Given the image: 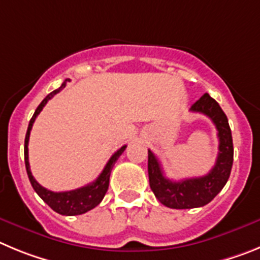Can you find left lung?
Wrapping results in <instances>:
<instances>
[{"label":"left lung","mask_w":260,"mask_h":260,"mask_svg":"<svg viewBox=\"0 0 260 260\" xmlns=\"http://www.w3.org/2000/svg\"><path fill=\"white\" fill-rule=\"evenodd\" d=\"M190 111L201 113L211 119L217 129L219 153L216 163L207 175L181 181H172L165 176L160 163L153 151H147V172L150 188L155 194L156 200L170 209H196L211 202L224 188L232 170V132L221 107L214 98L205 93L196 104L191 105Z\"/></svg>","instance_id":"left-lung-1"}]
</instances>
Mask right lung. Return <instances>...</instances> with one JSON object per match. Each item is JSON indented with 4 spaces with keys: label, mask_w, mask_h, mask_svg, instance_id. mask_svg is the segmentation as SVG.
Listing matches in <instances>:
<instances>
[{
    "label": "right lung",
    "mask_w": 260,
    "mask_h": 260,
    "mask_svg": "<svg viewBox=\"0 0 260 260\" xmlns=\"http://www.w3.org/2000/svg\"><path fill=\"white\" fill-rule=\"evenodd\" d=\"M67 81H70V79H66L58 89L53 90V92L49 93V94L44 98L43 102L39 105V107H37L36 111H35L34 116H32V119L29 120V124H28V129L27 133H25L24 140V162L28 179L31 181L32 188H34L35 191L40 196V198H41L49 207H51L55 212H58V214L66 215V216H72V215L85 214L86 211L94 209L95 206H98L101 203V201L104 200L105 197V194H106L107 189H109L111 170H113L115 162L118 160L119 156L123 154V151L125 150V147L127 146L124 145V146H121L116 153H114L113 156L109 159V162L105 166L104 171L100 174V176H98L93 182L88 184V185L81 186V188L75 189V190L58 191V193L57 191L48 190L46 188L40 185L39 182L35 180V177L32 176L31 168H29V162H28V141H29V133H31L32 125H34L35 120H36L37 115L41 113V110L44 109V106L48 104L49 100H51L57 93H59L60 90L66 86Z\"/></svg>",
    "instance_id": "obj_1"
}]
</instances>
